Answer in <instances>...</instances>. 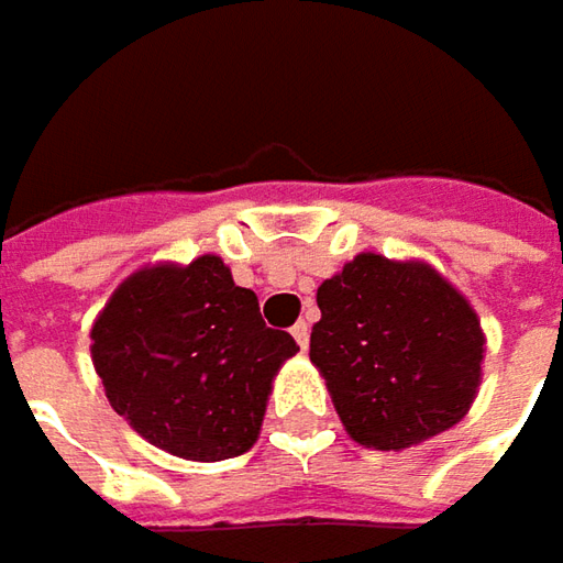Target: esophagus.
I'll return each instance as SVG.
<instances>
[{
	"mask_svg": "<svg viewBox=\"0 0 563 563\" xmlns=\"http://www.w3.org/2000/svg\"><path fill=\"white\" fill-rule=\"evenodd\" d=\"M292 340L299 343V350H308V340H311V328H308V321H299V324L292 328Z\"/></svg>",
	"mask_w": 563,
	"mask_h": 563,
	"instance_id": "34e87169",
	"label": "esophagus"
}]
</instances>
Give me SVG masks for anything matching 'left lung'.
Instances as JSON below:
<instances>
[{
	"label": "left lung",
	"mask_w": 563,
	"mask_h": 563,
	"mask_svg": "<svg viewBox=\"0 0 563 563\" xmlns=\"http://www.w3.org/2000/svg\"><path fill=\"white\" fill-rule=\"evenodd\" d=\"M318 308L308 355L355 444L404 451L470 412L485 333L431 264L362 252L318 286Z\"/></svg>",
	"instance_id": "8db88e82"
}]
</instances>
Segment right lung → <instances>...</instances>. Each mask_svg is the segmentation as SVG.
Instances as JSON below:
<instances>
[{
  "instance_id": "right-lung-1",
  "label": "right lung",
  "mask_w": 563,
  "mask_h": 563,
  "mask_svg": "<svg viewBox=\"0 0 563 563\" xmlns=\"http://www.w3.org/2000/svg\"><path fill=\"white\" fill-rule=\"evenodd\" d=\"M296 353L217 255L141 267L90 328L112 409L147 444L195 463L252 451L274 378Z\"/></svg>"
}]
</instances>
